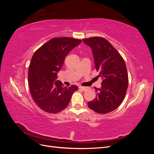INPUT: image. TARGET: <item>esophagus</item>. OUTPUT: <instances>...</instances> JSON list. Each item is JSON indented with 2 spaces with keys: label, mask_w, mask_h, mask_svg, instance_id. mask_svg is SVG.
Returning <instances> with one entry per match:
<instances>
[{
  "label": "esophagus",
  "mask_w": 154,
  "mask_h": 154,
  "mask_svg": "<svg viewBox=\"0 0 154 154\" xmlns=\"http://www.w3.org/2000/svg\"><path fill=\"white\" fill-rule=\"evenodd\" d=\"M79 88H80V89H81L82 91H85L86 90H87V87H83V86H79Z\"/></svg>",
  "instance_id": "1"
}]
</instances>
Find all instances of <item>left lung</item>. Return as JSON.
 Masks as SVG:
<instances>
[{"instance_id": "8db88e82", "label": "left lung", "mask_w": 154, "mask_h": 154, "mask_svg": "<svg viewBox=\"0 0 154 154\" xmlns=\"http://www.w3.org/2000/svg\"><path fill=\"white\" fill-rule=\"evenodd\" d=\"M91 47L95 68L102 78L101 87L97 88L96 96L88 102L91 109L99 114L114 110L122 103L128 88V78L125 61L109 42L102 37L83 39Z\"/></svg>"}]
</instances>
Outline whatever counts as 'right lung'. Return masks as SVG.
Segmentation results:
<instances>
[{
  "label": "right lung",
  "instance_id": "obj_1",
  "mask_svg": "<svg viewBox=\"0 0 154 154\" xmlns=\"http://www.w3.org/2000/svg\"><path fill=\"white\" fill-rule=\"evenodd\" d=\"M82 40L60 37L49 40L32 55L28 72L29 89L32 99L46 112L56 114L66 109L76 85L62 86L57 80V73L64 63L65 58Z\"/></svg>",
  "mask_w": 154,
  "mask_h": 154
}]
</instances>
